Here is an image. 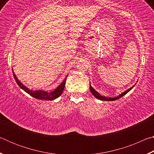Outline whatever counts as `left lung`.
Returning <instances> with one entry per match:
<instances>
[{
    "instance_id": "1",
    "label": "left lung",
    "mask_w": 154,
    "mask_h": 154,
    "mask_svg": "<svg viewBox=\"0 0 154 154\" xmlns=\"http://www.w3.org/2000/svg\"><path fill=\"white\" fill-rule=\"evenodd\" d=\"M133 87L134 86H132V88H130V89H128V90H127L126 91H125L124 92H123L122 94H121L119 96H117V97H115V98H107V97H105V96H101L100 94L99 93H98L97 92H96V91L94 89V88L91 86V85L90 84V91H91V92H92V94L95 96L96 98H97L98 99H99V100H106V101H112V100H117V99H119V98H121V97H122V96H124L125 94H126L129 92V91L130 90H132V88H133Z\"/></svg>"
}]
</instances>
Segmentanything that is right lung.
<instances>
[{
    "mask_svg": "<svg viewBox=\"0 0 154 154\" xmlns=\"http://www.w3.org/2000/svg\"><path fill=\"white\" fill-rule=\"evenodd\" d=\"M13 73H14V79H15V82H16V83H17V85H19L20 88H22L23 90H24L26 92H27L28 94H30V96H32V97L35 98L40 99V100H53L54 99L59 97V96L62 94V93L63 92L64 88L65 86V83H66V77L68 76L67 75V76L65 77L63 82H62L55 90H54L53 92L49 93L48 92H45V91H43V90L32 91V90H29L28 88L24 86V85L17 79V78L16 77V76H15V75L14 74V72H13Z\"/></svg>",
    "mask_w": 154,
    "mask_h": 154,
    "instance_id": "right-lung-1",
    "label": "right lung"
}]
</instances>
